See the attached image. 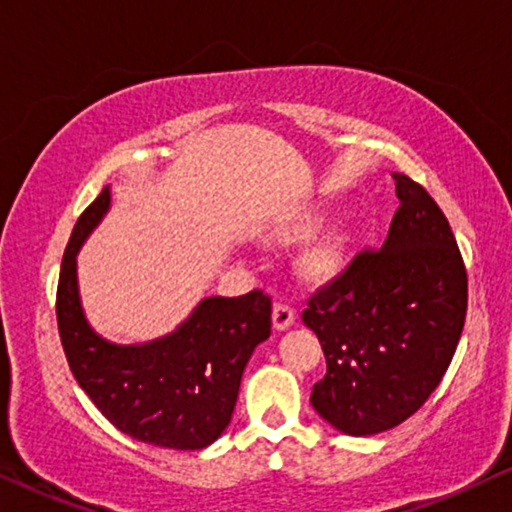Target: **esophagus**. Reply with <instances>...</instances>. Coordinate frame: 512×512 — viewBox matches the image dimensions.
Instances as JSON below:
<instances>
[{"instance_id":"34e87169","label":"esophagus","mask_w":512,"mask_h":512,"mask_svg":"<svg viewBox=\"0 0 512 512\" xmlns=\"http://www.w3.org/2000/svg\"><path fill=\"white\" fill-rule=\"evenodd\" d=\"M293 321H296V312H293V307L282 303V300L275 303V307H272V324H275L277 331H286V328H291Z\"/></svg>"}]
</instances>
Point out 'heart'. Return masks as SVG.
Wrapping results in <instances>:
<instances>
[{"label": "heart", "mask_w": 512, "mask_h": 512, "mask_svg": "<svg viewBox=\"0 0 512 512\" xmlns=\"http://www.w3.org/2000/svg\"><path fill=\"white\" fill-rule=\"evenodd\" d=\"M314 228V221H298L284 230L286 237H303ZM342 258V237L338 230H326L319 237L307 244L303 254L298 258L300 275L310 282H324V279L333 277L338 270Z\"/></svg>", "instance_id": "heart-1"}]
</instances>
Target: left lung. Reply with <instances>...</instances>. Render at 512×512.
<instances>
[{
	"mask_svg": "<svg viewBox=\"0 0 512 512\" xmlns=\"http://www.w3.org/2000/svg\"><path fill=\"white\" fill-rule=\"evenodd\" d=\"M391 177L401 207L382 249L356 254L303 312L326 354L310 401L347 436H373L415 415L464 331L468 277L450 223L417 181Z\"/></svg>",
	"mask_w": 512,
	"mask_h": 512,
	"instance_id": "8db88e82",
	"label": "left lung"
}]
</instances>
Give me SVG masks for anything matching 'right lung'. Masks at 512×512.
Wrapping results in <instances>:
<instances>
[{"label":"right lung","mask_w":512,"mask_h":512,"mask_svg":"<svg viewBox=\"0 0 512 512\" xmlns=\"http://www.w3.org/2000/svg\"><path fill=\"white\" fill-rule=\"evenodd\" d=\"M104 186L81 214L62 256L58 331L67 363L97 410L142 443L202 450L226 431L242 373L270 338L272 303L263 291L200 300L172 333L142 345H116L88 324L81 307L76 254L109 212Z\"/></svg>","instance_id":"right-lung-1"}]
</instances>
